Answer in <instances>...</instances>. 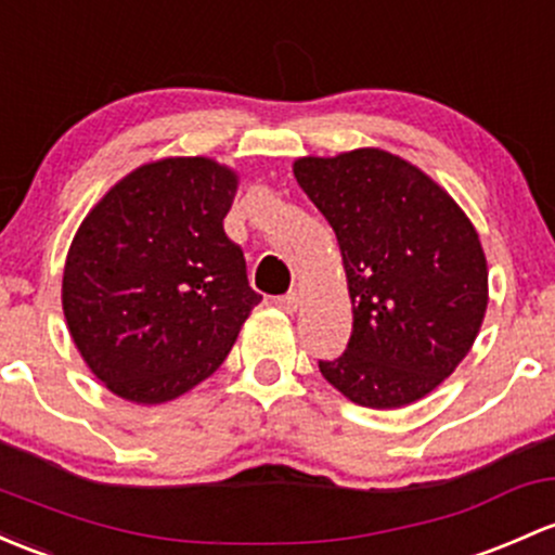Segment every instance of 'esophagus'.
<instances>
[{
    "mask_svg": "<svg viewBox=\"0 0 555 555\" xmlns=\"http://www.w3.org/2000/svg\"><path fill=\"white\" fill-rule=\"evenodd\" d=\"M276 302H279V308H284V311H287V313H295L297 306H300V295H297V293H287V295L279 297Z\"/></svg>",
    "mask_w": 555,
    "mask_h": 555,
    "instance_id": "1",
    "label": "esophagus"
}]
</instances>
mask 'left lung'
I'll return each instance as SVG.
<instances>
[{
    "instance_id": "1",
    "label": "left lung",
    "mask_w": 555,
    "mask_h": 555,
    "mask_svg": "<svg viewBox=\"0 0 555 555\" xmlns=\"http://www.w3.org/2000/svg\"><path fill=\"white\" fill-rule=\"evenodd\" d=\"M293 170L335 231L353 302L346 351L319 370L372 410L423 399L483 322L487 258L476 229L444 189L388 151L306 156Z\"/></svg>"
}]
</instances>
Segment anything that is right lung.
I'll return each mask as SVG.
<instances>
[{"mask_svg":"<svg viewBox=\"0 0 555 555\" xmlns=\"http://www.w3.org/2000/svg\"><path fill=\"white\" fill-rule=\"evenodd\" d=\"M236 175L204 156L138 167L79 225L63 313L98 380L162 404L212 375L260 295L223 231Z\"/></svg>","mask_w":555,"mask_h":555,"instance_id":"right-lung-1","label":"right lung"}]
</instances>
